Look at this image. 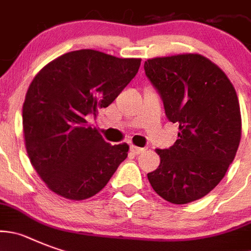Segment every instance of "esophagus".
Listing matches in <instances>:
<instances>
[{
  "mask_svg": "<svg viewBox=\"0 0 251 251\" xmlns=\"http://www.w3.org/2000/svg\"><path fill=\"white\" fill-rule=\"evenodd\" d=\"M146 151V148H141V147H137V146H130V151H132L133 154H141V153H143V151Z\"/></svg>",
  "mask_w": 251,
  "mask_h": 251,
  "instance_id": "34e87169",
  "label": "esophagus"
}]
</instances>
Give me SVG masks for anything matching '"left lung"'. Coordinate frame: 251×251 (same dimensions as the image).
Masks as SVG:
<instances>
[{
    "label": "left lung",
    "instance_id": "8db88e82",
    "mask_svg": "<svg viewBox=\"0 0 251 251\" xmlns=\"http://www.w3.org/2000/svg\"><path fill=\"white\" fill-rule=\"evenodd\" d=\"M147 77L179 124L178 139L157 149L159 167L148 173L154 192L173 204H187L214 189L235 158L241 116L234 86L201 54L155 57L144 63Z\"/></svg>",
    "mask_w": 251,
    "mask_h": 251
}]
</instances>
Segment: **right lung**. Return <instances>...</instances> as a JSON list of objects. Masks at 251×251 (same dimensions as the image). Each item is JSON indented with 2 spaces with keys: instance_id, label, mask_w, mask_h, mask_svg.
Segmentation results:
<instances>
[{
  "instance_id": "obj_1",
  "label": "right lung",
  "mask_w": 251,
  "mask_h": 251,
  "mask_svg": "<svg viewBox=\"0 0 251 251\" xmlns=\"http://www.w3.org/2000/svg\"><path fill=\"white\" fill-rule=\"evenodd\" d=\"M139 66L141 58L79 50L53 59L33 78L22 108L25 144L34 171L57 195L93 197L127 158L129 146L107 143L87 117L113 102Z\"/></svg>"
}]
</instances>
